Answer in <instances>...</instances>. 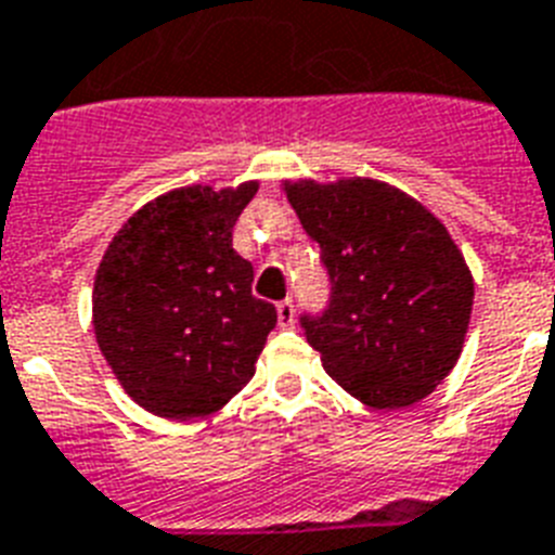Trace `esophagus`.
I'll return each instance as SVG.
<instances>
[{"mask_svg": "<svg viewBox=\"0 0 555 555\" xmlns=\"http://www.w3.org/2000/svg\"><path fill=\"white\" fill-rule=\"evenodd\" d=\"M278 320H281V326H292L295 323V304H292V297L278 304Z\"/></svg>", "mask_w": 555, "mask_h": 555, "instance_id": "esophagus-1", "label": "esophagus"}]
</instances>
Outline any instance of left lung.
Masks as SVG:
<instances>
[{
    "label": "left lung",
    "instance_id": "8db88e82",
    "mask_svg": "<svg viewBox=\"0 0 555 555\" xmlns=\"http://www.w3.org/2000/svg\"><path fill=\"white\" fill-rule=\"evenodd\" d=\"M286 198L332 283L326 309L300 314L328 377L371 409L428 397L460 360L474 306V278L448 229L371 178L286 181Z\"/></svg>",
    "mask_w": 555,
    "mask_h": 555
}]
</instances>
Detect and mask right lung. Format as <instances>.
Wrapping results in <instances>:
<instances>
[{
	"mask_svg": "<svg viewBox=\"0 0 555 555\" xmlns=\"http://www.w3.org/2000/svg\"><path fill=\"white\" fill-rule=\"evenodd\" d=\"M258 181L181 186L118 229L93 286V328L113 374L167 420L223 409L255 374L278 309L251 295L255 269L232 227Z\"/></svg>",
	"mask_w": 555,
	"mask_h": 555,
	"instance_id": "right-lung-1",
	"label": "right lung"
}]
</instances>
